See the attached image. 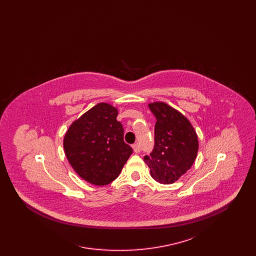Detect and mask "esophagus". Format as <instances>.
I'll list each match as a JSON object with an SVG mask.
<instances>
[{"instance_id":"34e87169","label":"esophagus","mask_w":256,"mask_h":256,"mask_svg":"<svg viewBox=\"0 0 256 256\" xmlns=\"http://www.w3.org/2000/svg\"><path fill=\"white\" fill-rule=\"evenodd\" d=\"M132 148H134V152H136V154H139V152H140V150H141V146H140L139 144H134Z\"/></svg>"}]
</instances>
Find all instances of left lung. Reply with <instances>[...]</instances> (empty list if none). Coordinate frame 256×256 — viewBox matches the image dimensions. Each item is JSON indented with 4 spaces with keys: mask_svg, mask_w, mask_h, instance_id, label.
Wrapping results in <instances>:
<instances>
[{
    "mask_svg": "<svg viewBox=\"0 0 256 256\" xmlns=\"http://www.w3.org/2000/svg\"><path fill=\"white\" fill-rule=\"evenodd\" d=\"M154 115V146L144 156L150 176L156 182H176L193 165L198 148V136L191 122L165 102L150 104Z\"/></svg>",
    "mask_w": 256,
    "mask_h": 256,
    "instance_id": "8db88e82",
    "label": "left lung"
}]
</instances>
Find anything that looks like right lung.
Returning a JSON list of instances; mask_svg holds the SVG:
<instances>
[{"instance_id": "1", "label": "right lung", "mask_w": 256, "mask_h": 256, "mask_svg": "<svg viewBox=\"0 0 256 256\" xmlns=\"http://www.w3.org/2000/svg\"><path fill=\"white\" fill-rule=\"evenodd\" d=\"M118 111L100 102L71 124L63 146L76 174L94 185H106L116 180L132 154L124 141V128Z\"/></svg>"}]
</instances>
